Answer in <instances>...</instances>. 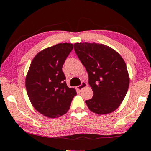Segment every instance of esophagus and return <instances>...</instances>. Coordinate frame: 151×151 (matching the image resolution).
Masks as SVG:
<instances>
[{
  "label": "esophagus",
  "instance_id": "1",
  "mask_svg": "<svg viewBox=\"0 0 151 151\" xmlns=\"http://www.w3.org/2000/svg\"><path fill=\"white\" fill-rule=\"evenodd\" d=\"M86 85H87V84H86V83H85V82H82V83H81V85H79V86H77V87H76V88H77V90H78V91H81L82 90V89H83V88H85V87H86Z\"/></svg>",
  "mask_w": 151,
  "mask_h": 151
}]
</instances>
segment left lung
I'll return each instance as SVG.
<instances>
[{"instance_id":"left-lung-1","label":"left lung","mask_w":151,"mask_h":151,"mask_svg":"<svg viewBox=\"0 0 151 151\" xmlns=\"http://www.w3.org/2000/svg\"><path fill=\"white\" fill-rule=\"evenodd\" d=\"M74 49L87 71L93 91V96L85 101L89 110L98 114L115 111L129 86V75L123 58L112 48L99 43H75Z\"/></svg>"}]
</instances>
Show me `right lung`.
<instances>
[{
	"label": "right lung",
	"mask_w": 151,
	"mask_h": 151,
	"mask_svg": "<svg viewBox=\"0 0 151 151\" xmlns=\"http://www.w3.org/2000/svg\"><path fill=\"white\" fill-rule=\"evenodd\" d=\"M73 48L70 43H59L39 52L32 60L26 76L30 101L38 112L49 118L66 114L70 109L75 88H69L62 68Z\"/></svg>",
	"instance_id": "add662e5"
}]
</instances>
